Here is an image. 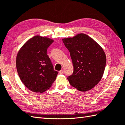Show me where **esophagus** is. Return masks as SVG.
<instances>
[{
	"label": "esophagus",
	"instance_id": "esophagus-1",
	"mask_svg": "<svg viewBox=\"0 0 125 125\" xmlns=\"http://www.w3.org/2000/svg\"><path fill=\"white\" fill-rule=\"evenodd\" d=\"M59 73H60V74H63V73H64V71H63V70H60V71H59Z\"/></svg>",
	"mask_w": 125,
	"mask_h": 125
}]
</instances>
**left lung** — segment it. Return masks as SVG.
Segmentation results:
<instances>
[{"label": "left lung", "mask_w": 125, "mask_h": 125, "mask_svg": "<svg viewBox=\"0 0 125 125\" xmlns=\"http://www.w3.org/2000/svg\"><path fill=\"white\" fill-rule=\"evenodd\" d=\"M70 52L73 72L68 79L71 86L85 92L96 85L104 73L106 57L97 42L85 34L62 39Z\"/></svg>", "instance_id": "obj_1"}]
</instances>
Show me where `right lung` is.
<instances>
[{
    "label": "right lung",
    "instance_id": "obj_1",
    "mask_svg": "<svg viewBox=\"0 0 125 125\" xmlns=\"http://www.w3.org/2000/svg\"><path fill=\"white\" fill-rule=\"evenodd\" d=\"M54 40L36 35L19 50L16 67L23 84L31 91L42 93L52 86L58 72L54 70L47 50Z\"/></svg>",
    "mask_w": 125,
    "mask_h": 125
}]
</instances>
